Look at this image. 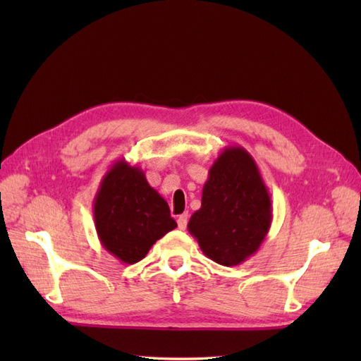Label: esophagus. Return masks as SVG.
<instances>
[{"label": "esophagus", "instance_id": "esophagus-1", "mask_svg": "<svg viewBox=\"0 0 361 361\" xmlns=\"http://www.w3.org/2000/svg\"><path fill=\"white\" fill-rule=\"evenodd\" d=\"M176 224H178L180 229H186L188 225V214H181V216L176 219Z\"/></svg>", "mask_w": 361, "mask_h": 361}]
</instances>
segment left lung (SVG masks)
<instances>
[{
  "label": "left lung",
  "mask_w": 361,
  "mask_h": 361,
  "mask_svg": "<svg viewBox=\"0 0 361 361\" xmlns=\"http://www.w3.org/2000/svg\"><path fill=\"white\" fill-rule=\"evenodd\" d=\"M271 198L255 158L240 145L221 150L209 169L202 208L188 229L206 257L225 267L256 255L270 231Z\"/></svg>",
  "instance_id": "obj_1"
}]
</instances>
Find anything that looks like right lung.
I'll use <instances>...</instances> for the list:
<instances>
[{
  "instance_id": "obj_1",
  "label": "right lung",
  "mask_w": 361,
  "mask_h": 361,
  "mask_svg": "<svg viewBox=\"0 0 361 361\" xmlns=\"http://www.w3.org/2000/svg\"><path fill=\"white\" fill-rule=\"evenodd\" d=\"M94 225L102 247L122 264H136L152 245L176 228L169 204L141 167L118 159L106 171L93 203Z\"/></svg>"
}]
</instances>
